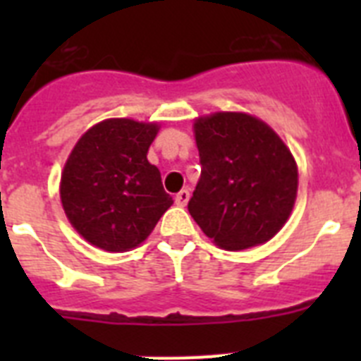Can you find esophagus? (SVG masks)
<instances>
[{
    "instance_id": "34e87169",
    "label": "esophagus",
    "mask_w": 361,
    "mask_h": 361,
    "mask_svg": "<svg viewBox=\"0 0 361 361\" xmlns=\"http://www.w3.org/2000/svg\"><path fill=\"white\" fill-rule=\"evenodd\" d=\"M188 200H190V191L188 190H180L177 193V197H175V204H177V206H180V208H184V206H186Z\"/></svg>"
}]
</instances>
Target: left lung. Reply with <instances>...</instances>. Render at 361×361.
<instances>
[{
	"label": "left lung",
	"mask_w": 361,
	"mask_h": 361,
	"mask_svg": "<svg viewBox=\"0 0 361 361\" xmlns=\"http://www.w3.org/2000/svg\"><path fill=\"white\" fill-rule=\"evenodd\" d=\"M193 133L202 171L188 209L204 235L228 251L271 240L291 216L298 191L288 145L245 111L197 117Z\"/></svg>",
	"instance_id": "8db88e82"
}]
</instances>
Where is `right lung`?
<instances>
[{
  "instance_id": "right-lung-1",
  "label": "right lung",
  "mask_w": 361,
  "mask_h": 361,
  "mask_svg": "<svg viewBox=\"0 0 361 361\" xmlns=\"http://www.w3.org/2000/svg\"><path fill=\"white\" fill-rule=\"evenodd\" d=\"M161 124L114 117L86 130L61 171L59 197L72 228L110 253L137 247L149 237L173 200L148 149Z\"/></svg>"
}]
</instances>
